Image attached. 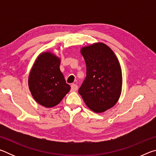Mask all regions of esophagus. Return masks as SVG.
Wrapping results in <instances>:
<instances>
[{"label": "esophagus", "mask_w": 156, "mask_h": 156, "mask_svg": "<svg viewBox=\"0 0 156 156\" xmlns=\"http://www.w3.org/2000/svg\"><path fill=\"white\" fill-rule=\"evenodd\" d=\"M78 89V85L76 84H72L71 85V91H76Z\"/></svg>", "instance_id": "1"}]
</instances>
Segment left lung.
<instances>
[{"label": "left lung", "mask_w": 156, "mask_h": 156, "mask_svg": "<svg viewBox=\"0 0 156 156\" xmlns=\"http://www.w3.org/2000/svg\"><path fill=\"white\" fill-rule=\"evenodd\" d=\"M87 76L78 92L87 106L102 113L117 103L122 85V70L114 52L102 43L82 47Z\"/></svg>", "instance_id": "obj_1"}]
</instances>
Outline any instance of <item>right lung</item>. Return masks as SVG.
Masks as SVG:
<instances>
[{
    "label": "right lung",
    "mask_w": 156,
    "mask_h": 156,
    "mask_svg": "<svg viewBox=\"0 0 156 156\" xmlns=\"http://www.w3.org/2000/svg\"><path fill=\"white\" fill-rule=\"evenodd\" d=\"M60 61L51 52H42L31 69L29 89L34 99L44 107L56 106L71 89L60 70Z\"/></svg>",
    "instance_id": "right-lung-1"
}]
</instances>
